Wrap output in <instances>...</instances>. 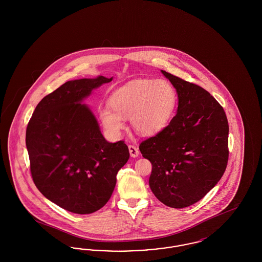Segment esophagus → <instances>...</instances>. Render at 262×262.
Segmentation results:
<instances>
[{"label":"esophagus","mask_w":262,"mask_h":262,"mask_svg":"<svg viewBox=\"0 0 262 262\" xmlns=\"http://www.w3.org/2000/svg\"><path fill=\"white\" fill-rule=\"evenodd\" d=\"M128 150H129V154L133 158H136L138 155H139V151L137 146H134V145H129L128 146Z\"/></svg>","instance_id":"obj_1"}]
</instances>
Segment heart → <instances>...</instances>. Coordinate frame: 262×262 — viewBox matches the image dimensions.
<instances>
[{
  "mask_svg": "<svg viewBox=\"0 0 262 262\" xmlns=\"http://www.w3.org/2000/svg\"><path fill=\"white\" fill-rule=\"evenodd\" d=\"M178 95L174 86L163 79H138L116 90L110 104L99 107L105 129L119 137L130 119L139 135L154 136L169 125L174 117Z\"/></svg>",
  "mask_w": 262,
  "mask_h": 262,
  "instance_id": "obj_1",
  "label": "heart"
}]
</instances>
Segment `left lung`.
I'll use <instances>...</instances> for the list:
<instances>
[{"label":"left lung","mask_w":262,"mask_h":262,"mask_svg":"<svg viewBox=\"0 0 262 262\" xmlns=\"http://www.w3.org/2000/svg\"><path fill=\"white\" fill-rule=\"evenodd\" d=\"M179 98L170 124L142 141L139 150L152 164L149 187L172 208L203 199L224 174L229 125L222 106L205 89L161 71Z\"/></svg>","instance_id":"left-lung-1"}]
</instances>
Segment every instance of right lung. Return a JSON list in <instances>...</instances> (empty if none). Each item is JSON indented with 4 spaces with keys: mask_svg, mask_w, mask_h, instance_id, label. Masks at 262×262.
Instances as JSON below:
<instances>
[{
    "mask_svg": "<svg viewBox=\"0 0 262 262\" xmlns=\"http://www.w3.org/2000/svg\"><path fill=\"white\" fill-rule=\"evenodd\" d=\"M99 75L63 83L38 103L26 128L35 186L68 211L90 214L110 200L119 170L129 158L124 141L108 142L83 100L112 81Z\"/></svg>",
    "mask_w": 262,
    "mask_h": 262,
    "instance_id": "right-lung-1",
    "label": "right lung"
}]
</instances>
